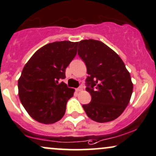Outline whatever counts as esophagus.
<instances>
[{
    "label": "esophagus",
    "instance_id": "obj_1",
    "mask_svg": "<svg viewBox=\"0 0 156 156\" xmlns=\"http://www.w3.org/2000/svg\"><path fill=\"white\" fill-rule=\"evenodd\" d=\"M82 89H83V88H82V86H80V87L76 88V92H80V91H82Z\"/></svg>",
    "mask_w": 156,
    "mask_h": 156
}]
</instances>
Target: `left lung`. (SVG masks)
<instances>
[{"label":"left lung","instance_id":"1","mask_svg":"<svg viewBox=\"0 0 156 156\" xmlns=\"http://www.w3.org/2000/svg\"><path fill=\"white\" fill-rule=\"evenodd\" d=\"M78 48V55L87 66L86 90L92 97L90 103L82 107L92 120L111 122L129 103L133 90L129 72L116 52L99 40H82Z\"/></svg>","mask_w":156,"mask_h":156}]
</instances>
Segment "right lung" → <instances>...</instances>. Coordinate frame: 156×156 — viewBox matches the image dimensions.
I'll list each match as a JSON object with an SVG mask.
<instances>
[{"label":"right lung","instance_id":"add662e5","mask_svg":"<svg viewBox=\"0 0 156 156\" xmlns=\"http://www.w3.org/2000/svg\"><path fill=\"white\" fill-rule=\"evenodd\" d=\"M78 42L48 43L25 64L18 80L19 96L27 112L40 123L53 124L62 118L74 93L63 82L66 67L76 55Z\"/></svg>","mask_w":156,"mask_h":156}]
</instances>
